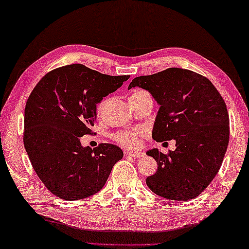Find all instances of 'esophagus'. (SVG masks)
Instances as JSON below:
<instances>
[{
  "mask_svg": "<svg viewBox=\"0 0 249 249\" xmlns=\"http://www.w3.org/2000/svg\"><path fill=\"white\" fill-rule=\"evenodd\" d=\"M128 154H129V156H131L132 158H136V159L144 157V152H141V151H130V152H128Z\"/></svg>",
  "mask_w": 249,
  "mask_h": 249,
  "instance_id": "1",
  "label": "esophagus"
}]
</instances>
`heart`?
<instances>
[{
    "label": "heart",
    "instance_id": "heart-1",
    "mask_svg": "<svg viewBox=\"0 0 249 249\" xmlns=\"http://www.w3.org/2000/svg\"><path fill=\"white\" fill-rule=\"evenodd\" d=\"M143 92L142 90L134 91L131 96L139 95V93ZM98 111H101V106L98 108ZM145 132L144 129H137V130H125V131H119L113 134V139L116 142L121 144L124 148H134L138 145V139L139 137L143 136Z\"/></svg>",
    "mask_w": 249,
    "mask_h": 249
}]
</instances>
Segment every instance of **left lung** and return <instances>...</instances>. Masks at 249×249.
<instances>
[{"mask_svg": "<svg viewBox=\"0 0 249 249\" xmlns=\"http://www.w3.org/2000/svg\"><path fill=\"white\" fill-rule=\"evenodd\" d=\"M132 87L148 90L160 106L153 140L174 139L177 146L168 154L158 149L146 152L158 162L146 185L171 201L198 196L216 177L230 139V118L221 93L206 77L177 67L136 77Z\"/></svg>", "mask_w": 249, "mask_h": 249, "instance_id": "8db88e82", "label": "left lung"}]
</instances>
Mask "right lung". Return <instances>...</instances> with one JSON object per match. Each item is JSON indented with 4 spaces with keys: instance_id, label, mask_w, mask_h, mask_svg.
<instances>
[{
    "instance_id": "add662e5",
    "label": "right lung",
    "mask_w": 249,
    "mask_h": 249,
    "mask_svg": "<svg viewBox=\"0 0 249 249\" xmlns=\"http://www.w3.org/2000/svg\"><path fill=\"white\" fill-rule=\"evenodd\" d=\"M128 75L109 76L81 64L47 72L33 89L24 113V146L48 191L67 201L99 192L124 157L115 144L83 146L90 134L97 104L116 91Z\"/></svg>"
}]
</instances>
